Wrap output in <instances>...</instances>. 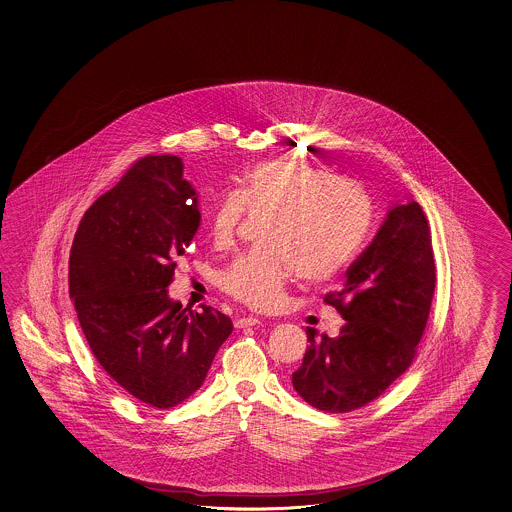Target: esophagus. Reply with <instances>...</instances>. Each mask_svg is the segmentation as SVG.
Returning a JSON list of instances; mask_svg holds the SVG:
<instances>
[{"label": "esophagus", "mask_w": 512, "mask_h": 512, "mask_svg": "<svg viewBox=\"0 0 512 512\" xmlns=\"http://www.w3.org/2000/svg\"><path fill=\"white\" fill-rule=\"evenodd\" d=\"M262 322L259 318H253V316H244V318H238L237 322H235V327L237 329H242V327H251V325H261Z\"/></svg>", "instance_id": "1"}]
</instances>
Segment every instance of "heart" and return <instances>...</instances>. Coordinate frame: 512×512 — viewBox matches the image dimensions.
Wrapping results in <instances>:
<instances>
[{"label":"heart","instance_id":"heart-1","mask_svg":"<svg viewBox=\"0 0 512 512\" xmlns=\"http://www.w3.org/2000/svg\"><path fill=\"white\" fill-rule=\"evenodd\" d=\"M248 211L272 218L264 231V244L272 250L240 255L218 283L231 298L259 311L281 303L296 270L307 281L337 275L370 225V201L359 183L294 161L253 166L240 194L227 192L216 201L209 216L214 246L235 240Z\"/></svg>","mask_w":512,"mask_h":512}]
</instances>
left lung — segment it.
<instances>
[{"label": "left lung", "instance_id": "1", "mask_svg": "<svg viewBox=\"0 0 512 512\" xmlns=\"http://www.w3.org/2000/svg\"><path fill=\"white\" fill-rule=\"evenodd\" d=\"M431 229L416 201L394 205L372 244L325 303L346 320L337 338H316L292 385L325 412L361 409L379 398L411 366L435 294Z\"/></svg>", "mask_w": 512, "mask_h": 512}]
</instances>
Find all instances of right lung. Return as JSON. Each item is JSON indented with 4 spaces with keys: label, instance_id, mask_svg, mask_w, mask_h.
<instances>
[{
    "label": "right lung",
    "instance_id": "add662e5",
    "mask_svg": "<svg viewBox=\"0 0 512 512\" xmlns=\"http://www.w3.org/2000/svg\"><path fill=\"white\" fill-rule=\"evenodd\" d=\"M200 220L181 159L148 155L92 203L70 251V298L88 346L113 381L155 409L190 398L233 331L224 312L168 298Z\"/></svg>",
    "mask_w": 512,
    "mask_h": 512
}]
</instances>
